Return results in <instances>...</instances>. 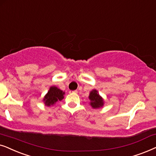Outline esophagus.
<instances>
[{
	"label": "esophagus",
	"mask_w": 156,
	"mask_h": 156,
	"mask_svg": "<svg viewBox=\"0 0 156 156\" xmlns=\"http://www.w3.org/2000/svg\"><path fill=\"white\" fill-rule=\"evenodd\" d=\"M69 93H78V90H70L69 91Z\"/></svg>",
	"instance_id": "obj_1"
}]
</instances>
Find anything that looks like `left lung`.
Returning <instances> with one entry per match:
<instances>
[{"mask_svg":"<svg viewBox=\"0 0 156 156\" xmlns=\"http://www.w3.org/2000/svg\"><path fill=\"white\" fill-rule=\"evenodd\" d=\"M89 99L90 100V105L93 108H98L103 105V100L100 96L98 91L93 90L90 93Z\"/></svg>","mask_w":156,"mask_h":156,"instance_id":"left-lung-1","label":"left lung"}]
</instances>
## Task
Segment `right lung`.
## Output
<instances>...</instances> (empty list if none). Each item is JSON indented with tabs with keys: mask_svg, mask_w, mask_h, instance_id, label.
Masks as SVG:
<instances>
[{
	"mask_svg": "<svg viewBox=\"0 0 156 156\" xmlns=\"http://www.w3.org/2000/svg\"><path fill=\"white\" fill-rule=\"evenodd\" d=\"M63 95L64 92H63L61 90H60L57 87L52 86L47 94L45 95L43 101H44L45 105L50 106L51 105H53L55 103H56L57 101L63 100L64 98Z\"/></svg>",
	"mask_w": 156,
	"mask_h": 156,
	"instance_id": "add662e5",
	"label": "right lung"
}]
</instances>
